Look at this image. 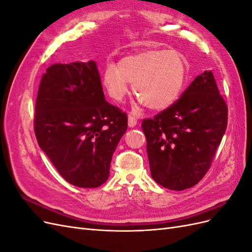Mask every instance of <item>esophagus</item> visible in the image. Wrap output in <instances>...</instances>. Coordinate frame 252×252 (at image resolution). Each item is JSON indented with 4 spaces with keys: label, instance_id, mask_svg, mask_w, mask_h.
Returning <instances> with one entry per match:
<instances>
[{
    "label": "esophagus",
    "instance_id": "1",
    "mask_svg": "<svg viewBox=\"0 0 252 252\" xmlns=\"http://www.w3.org/2000/svg\"><path fill=\"white\" fill-rule=\"evenodd\" d=\"M136 124H138V120H136V118L133 116V114H128V126L132 128Z\"/></svg>",
    "mask_w": 252,
    "mask_h": 252
}]
</instances>
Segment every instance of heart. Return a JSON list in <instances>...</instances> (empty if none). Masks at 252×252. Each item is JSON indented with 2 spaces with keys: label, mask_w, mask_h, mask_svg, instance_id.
<instances>
[{
  "label": "heart",
  "mask_w": 252,
  "mask_h": 252,
  "mask_svg": "<svg viewBox=\"0 0 252 252\" xmlns=\"http://www.w3.org/2000/svg\"><path fill=\"white\" fill-rule=\"evenodd\" d=\"M186 66L174 50L149 49L121 59L118 67L107 65L102 83L108 95L122 102L128 84L139 100L151 110H164L178 100L185 83Z\"/></svg>",
  "instance_id": "1"
}]
</instances>
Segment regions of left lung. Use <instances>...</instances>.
Wrapping results in <instances>:
<instances>
[{
    "instance_id": "left-lung-1",
    "label": "left lung",
    "mask_w": 252,
    "mask_h": 252,
    "mask_svg": "<svg viewBox=\"0 0 252 252\" xmlns=\"http://www.w3.org/2000/svg\"><path fill=\"white\" fill-rule=\"evenodd\" d=\"M227 114L215 77L206 70L170 107L144 120L152 179L177 191L197 184L222 141Z\"/></svg>"
}]
</instances>
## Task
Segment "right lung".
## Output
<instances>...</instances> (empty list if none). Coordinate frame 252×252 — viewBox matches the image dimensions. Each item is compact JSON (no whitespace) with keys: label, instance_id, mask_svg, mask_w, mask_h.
Instances as JSON below:
<instances>
[{"label":"right lung","instance_id":"1","mask_svg":"<svg viewBox=\"0 0 252 252\" xmlns=\"http://www.w3.org/2000/svg\"><path fill=\"white\" fill-rule=\"evenodd\" d=\"M127 116L105 101L94 61L57 63L43 74L35 103L40 148L71 185L95 188L109 178Z\"/></svg>","mask_w":252,"mask_h":252}]
</instances>
